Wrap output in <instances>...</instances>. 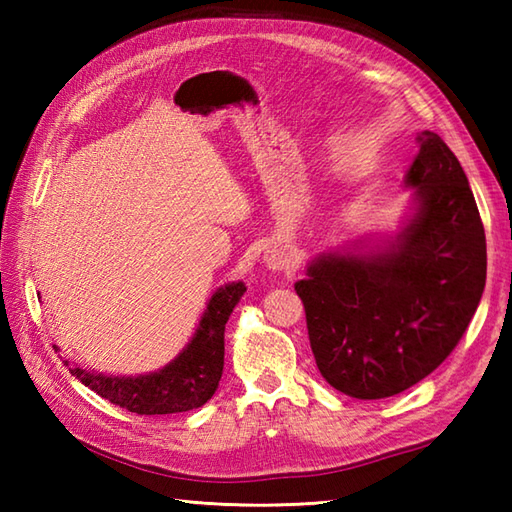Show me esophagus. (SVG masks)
Instances as JSON below:
<instances>
[{"label":"esophagus","instance_id":"esophagus-1","mask_svg":"<svg viewBox=\"0 0 512 512\" xmlns=\"http://www.w3.org/2000/svg\"><path fill=\"white\" fill-rule=\"evenodd\" d=\"M264 262L270 270H275V273H281V270H284V273H290V270L297 264V250L290 244H281V242L273 244V246H268Z\"/></svg>","mask_w":512,"mask_h":512}]
</instances>
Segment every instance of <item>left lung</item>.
<instances>
[{
    "label": "left lung",
    "mask_w": 512,
    "mask_h": 512,
    "mask_svg": "<svg viewBox=\"0 0 512 512\" xmlns=\"http://www.w3.org/2000/svg\"><path fill=\"white\" fill-rule=\"evenodd\" d=\"M400 233L321 253L295 284L321 376L358 400L429 376L469 328L486 284V237L469 178L447 143L418 136Z\"/></svg>",
    "instance_id": "1"
}]
</instances>
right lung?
<instances>
[{
	"label": "right lung",
	"mask_w": 512,
	"mask_h": 512,
	"mask_svg": "<svg viewBox=\"0 0 512 512\" xmlns=\"http://www.w3.org/2000/svg\"><path fill=\"white\" fill-rule=\"evenodd\" d=\"M246 292L244 281H231L213 292L187 347L158 372L112 376L79 365L70 374L112 405L138 416H165L202 407L220 385L224 369V328Z\"/></svg>",
	"instance_id": "obj_1"
}]
</instances>
